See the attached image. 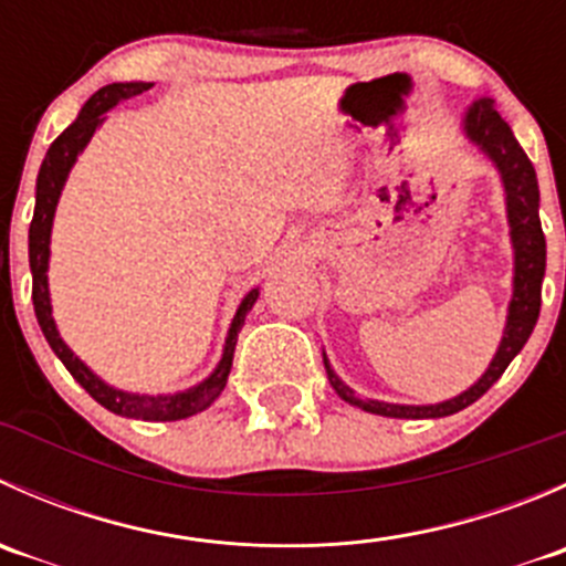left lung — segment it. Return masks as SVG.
Returning <instances> with one entry per match:
<instances>
[{"instance_id": "8db88e82", "label": "left lung", "mask_w": 566, "mask_h": 566, "mask_svg": "<svg viewBox=\"0 0 566 566\" xmlns=\"http://www.w3.org/2000/svg\"><path fill=\"white\" fill-rule=\"evenodd\" d=\"M462 130L495 164L501 182H504L506 219H510L512 249H515V279H512V301L504 336H501V345L495 350L493 361H490L488 373L471 389L462 391L460 397L438 405H394L356 397V391L342 384L339 375L331 369L328 358L323 353L325 373H328V384L334 386V391L345 402L356 405V408L367 410V413L389 416V419H441V416H452L468 408L504 375L512 358L528 342L536 317H539L542 276H545V235H542L539 224V186H536L534 167H531L528 156L517 145L515 134L506 125V119L495 112L490 98H479L468 106L465 117H462Z\"/></svg>"}]
</instances>
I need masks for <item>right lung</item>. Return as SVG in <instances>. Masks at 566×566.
<instances>
[{
  "mask_svg": "<svg viewBox=\"0 0 566 566\" xmlns=\"http://www.w3.org/2000/svg\"><path fill=\"white\" fill-rule=\"evenodd\" d=\"M150 82H123V84H106L101 87L87 104L78 112L76 123L67 125L54 142H51L49 153H45L43 164H40L38 172V188H35V216H32L30 224V268H32V304H35V315L43 331L45 342L51 345V350L56 353L62 364H65L67 373L76 378V384L82 386L95 402L104 405L106 410L117 416H128V419H142V421H177L188 419V416L199 413V410L210 408V405L219 399V394L224 391L227 375L232 369V356H235L238 334H241L247 315L254 306V301L260 298V290H251L247 298L238 306L235 317H232L230 331H227L224 353H221V361L202 384L191 386L186 391L177 394H130L119 391L114 386L104 384L71 347L62 342L60 331H56L54 317H51V298H49V243H51V224H54V210L60 202L62 186H65L67 172L76 164L78 153L87 147V142L93 139L95 128L104 123V114L112 106H117L119 101H128L134 95H142L145 90H150Z\"/></svg>",
  "mask_w": 566,
  "mask_h": 566,
  "instance_id": "add662e5",
  "label": "right lung"
}]
</instances>
